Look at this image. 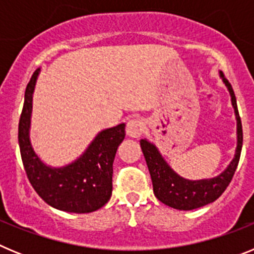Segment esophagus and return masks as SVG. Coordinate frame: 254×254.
Returning <instances> with one entry per match:
<instances>
[{
	"instance_id": "obj_1",
	"label": "esophagus",
	"mask_w": 254,
	"mask_h": 254,
	"mask_svg": "<svg viewBox=\"0 0 254 254\" xmlns=\"http://www.w3.org/2000/svg\"><path fill=\"white\" fill-rule=\"evenodd\" d=\"M143 131H145V122L140 120V118H132V120L127 122V126H126V132L132 138L141 137Z\"/></svg>"
}]
</instances>
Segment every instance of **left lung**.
Masks as SVG:
<instances>
[{
    "mask_svg": "<svg viewBox=\"0 0 254 254\" xmlns=\"http://www.w3.org/2000/svg\"><path fill=\"white\" fill-rule=\"evenodd\" d=\"M220 76L223 78L224 84L226 85L230 96H232V104L234 107L235 117H237L238 134L234 159L230 161L228 168L220 176L211 179H201V181H190V179L182 178L168 165V163L164 160L154 143L149 142L145 138L140 141L141 149H142L143 156H145L150 176H151L155 196L160 202L173 208H177V210H194V208L202 207L207 203L214 202L215 199H217L224 193V190L232 182L238 163H239L242 145H243V129H242L241 117L238 112L237 99H235L232 85L226 80L223 72H220Z\"/></svg>",
    "mask_w": 254,
    "mask_h": 254,
    "instance_id": "1",
    "label": "left lung"
}]
</instances>
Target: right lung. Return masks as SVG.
Listing matches in <instances>:
<instances>
[{
    "mask_svg": "<svg viewBox=\"0 0 254 254\" xmlns=\"http://www.w3.org/2000/svg\"><path fill=\"white\" fill-rule=\"evenodd\" d=\"M40 68L35 69L25 90L19 121V146L30 185L52 207L75 214L99 210L112 196L113 161L120 143L125 140L126 125L99 132L86 151L64 168L47 167L30 143V117L33 91Z\"/></svg>",
    "mask_w": 254,
    "mask_h": 254,
    "instance_id": "right-lung-1",
    "label": "right lung"
}]
</instances>
